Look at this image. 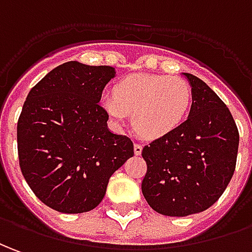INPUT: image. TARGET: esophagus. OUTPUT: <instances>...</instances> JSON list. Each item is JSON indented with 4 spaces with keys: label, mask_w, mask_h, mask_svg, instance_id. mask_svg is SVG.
<instances>
[{
    "label": "esophagus",
    "mask_w": 252,
    "mask_h": 252,
    "mask_svg": "<svg viewBox=\"0 0 252 252\" xmlns=\"http://www.w3.org/2000/svg\"><path fill=\"white\" fill-rule=\"evenodd\" d=\"M141 152H143V145L138 143L134 144V154H136V155H140Z\"/></svg>",
    "instance_id": "obj_1"
}]
</instances>
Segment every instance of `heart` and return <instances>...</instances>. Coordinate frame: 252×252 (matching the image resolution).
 Wrapping results in <instances>:
<instances>
[{
  "label": "heart",
  "instance_id": "1",
  "mask_svg": "<svg viewBox=\"0 0 252 252\" xmlns=\"http://www.w3.org/2000/svg\"><path fill=\"white\" fill-rule=\"evenodd\" d=\"M114 98L105 97L103 107L115 122L133 115L140 136L158 140L171 134L188 119L193 94L187 81L178 76L130 74L112 89Z\"/></svg>",
  "mask_w": 252,
  "mask_h": 252
}]
</instances>
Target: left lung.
<instances>
[{"mask_svg": "<svg viewBox=\"0 0 252 252\" xmlns=\"http://www.w3.org/2000/svg\"><path fill=\"white\" fill-rule=\"evenodd\" d=\"M193 93L189 118L171 134L143 148L141 190L156 213L185 217L221 197L233 177L239 130L229 108L202 79L185 74Z\"/></svg>", "mask_w": 252, "mask_h": 252, "instance_id": "8db88e82", "label": "left lung"}]
</instances>
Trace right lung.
Masks as SVG:
<instances>
[{"label": "right lung", "mask_w": 252, "mask_h": 252, "mask_svg": "<svg viewBox=\"0 0 252 252\" xmlns=\"http://www.w3.org/2000/svg\"><path fill=\"white\" fill-rule=\"evenodd\" d=\"M114 67L68 62L30 90L17 121V154L34 195L59 213L97 207L109 177L134 155L127 136L107 127L98 104Z\"/></svg>", "instance_id": "right-lung-1"}]
</instances>
